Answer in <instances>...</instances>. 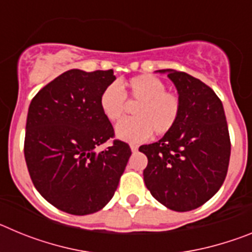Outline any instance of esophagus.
<instances>
[{
    "label": "esophagus",
    "instance_id": "1",
    "mask_svg": "<svg viewBox=\"0 0 252 252\" xmlns=\"http://www.w3.org/2000/svg\"><path fill=\"white\" fill-rule=\"evenodd\" d=\"M130 149H131V151H132V153H136L137 149H139V146H137L136 144H131Z\"/></svg>",
    "mask_w": 252,
    "mask_h": 252
}]
</instances>
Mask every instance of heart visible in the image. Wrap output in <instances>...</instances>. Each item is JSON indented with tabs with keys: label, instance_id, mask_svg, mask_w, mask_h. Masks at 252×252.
I'll use <instances>...</instances> for the list:
<instances>
[{
	"label": "heart",
	"instance_id": "heart-1",
	"mask_svg": "<svg viewBox=\"0 0 252 252\" xmlns=\"http://www.w3.org/2000/svg\"><path fill=\"white\" fill-rule=\"evenodd\" d=\"M130 99L137 101L132 115L135 117L116 125V136L124 141H142L151 133L161 136L174 127L180 115V98L178 94L165 91V83L151 74L131 78L122 86ZM99 106L104 117L117 121L126 108L125 94L116 84L107 86L99 97Z\"/></svg>",
	"mask_w": 252,
	"mask_h": 252
}]
</instances>
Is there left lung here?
<instances>
[{"label":"left lung","mask_w":252,"mask_h":252,"mask_svg":"<svg viewBox=\"0 0 252 252\" xmlns=\"http://www.w3.org/2000/svg\"><path fill=\"white\" fill-rule=\"evenodd\" d=\"M168 74L180 98L174 127L159 141L140 146L148 157L146 188L166 208L187 212L209 201L223 184L231 142L223 106L208 86L173 69Z\"/></svg>","instance_id":"left-lung-1"}]
</instances>
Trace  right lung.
<instances>
[{
	"instance_id": "1",
	"label": "right lung",
	"mask_w": 252,
	"mask_h": 252,
	"mask_svg": "<svg viewBox=\"0 0 252 252\" xmlns=\"http://www.w3.org/2000/svg\"><path fill=\"white\" fill-rule=\"evenodd\" d=\"M113 70L70 69L37 92L26 120L25 160L37 192L63 212L86 216L112 199L131 157L99 106Z\"/></svg>"
}]
</instances>
